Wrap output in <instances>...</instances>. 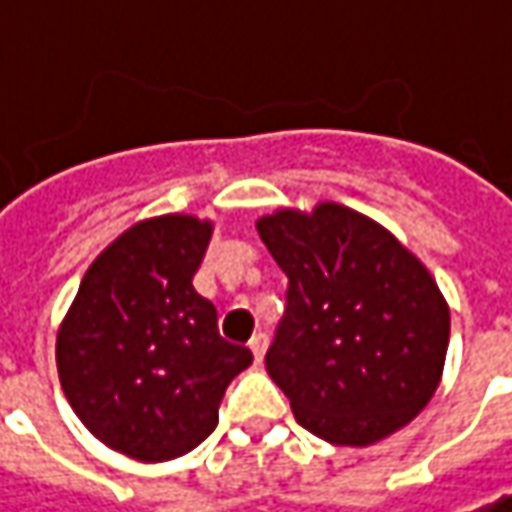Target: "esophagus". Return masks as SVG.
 I'll list each match as a JSON object with an SVG mask.
<instances>
[{
    "instance_id": "obj_1",
    "label": "esophagus",
    "mask_w": 512,
    "mask_h": 512,
    "mask_svg": "<svg viewBox=\"0 0 512 512\" xmlns=\"http://www.w3.org/2000/svg\"><path fill=\"white\" fill-rule=\"evenodd\" d=\"M266 344H269V338H266V335H263V332H260V335H255V338H252V355H255V364H263V355H266Z\"/></svg>"
}]
</instances>
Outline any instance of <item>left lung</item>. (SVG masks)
<instances>
[{"label": "left lung", "mask_w": 512, "mask_h": 512, "mask_svg": "<svg viewBox=\"0 0 512 512\" xmlns=\"http://www.w3.org/2000/svg\"><path fill=\"white\" fill-rule=\"evenodd\" d=\"M255 226L289 278L266 369L300 427L338 447L407 427L441 384L450 344V306L427 266L381 223L329 200Z\"/></svg>", "instance_id": "8db88e82"}]
</instances>
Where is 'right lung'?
Listing matches in <instances>:
<instances>
[{"instance_id": "right-lung-1", "label": "right lung", "mask_w": 512, "mask_h": 512, "mask_svg": "<svg viewBox=\"0 0 512 512\" xmlns=\"http://www.w3.org/2000/svg\"><path fill=\"white\" fill-rule=\"evenodd\" d=\"M214 223L160 214L134 223L88 266L56 332L59 384L105 447L145 464L186 456L217 427L223 392L252 364L217 332L191 278Z\"/></svg>"}]
</instances>
